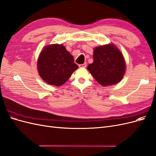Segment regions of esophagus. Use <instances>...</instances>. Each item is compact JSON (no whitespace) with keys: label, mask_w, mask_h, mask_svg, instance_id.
I'll return each instance as SVG.
<instances>
[{"label":"esophagus","mask_w":156,"mask_h":156,"mask_svg":"<svg viewBox=\"0 0 156 156\" xmlns=\"http://www.w3.org/2000/svg\"><path fill=\"white\" fill-rule=\"evenodd\" d=\"M79 68H86L87 67V63H84L83 64H79Z\"/></svg>","instance_id":"obj_1"}]
</instances>
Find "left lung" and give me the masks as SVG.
Masks as SVG:
<instances>
[{"mask_svg": "<svg viewBox=\"0 0 156 156\" xmlns=\"http://www.w3.org/2000/svg\"><path fill=\"white\" fill-rule=\"evenodd\" d=\"M94 62L87 69L102 86L119 83L123 78L126 64L123 55L113 44L99 46L94 50Z\"/></svg>", "mask_w": 156, "mask_h": 156, "instance_id": "left-lung-1", "label": "left lung"}]
</instances>
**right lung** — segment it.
<instances>
[{"mask_svg":"<svg viewBox=\"0 0 156 156\" xmlns=\"http://www.w3.org/2000/svg\"><path fill=\"white\" fill-rule=\"evenodd\" d=\"M37 65L41 79L56 87L64 84L78 68L73 56L60 44L46 46L39 56Z\"/></svg>","mask_w":156,"mask_h":156,"instance_id":"right-lung-1","label":"right lung"}]
</instances>
